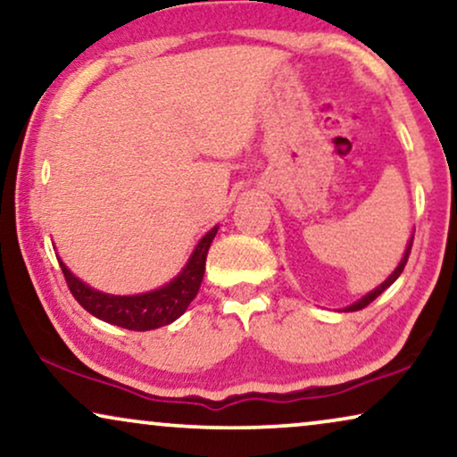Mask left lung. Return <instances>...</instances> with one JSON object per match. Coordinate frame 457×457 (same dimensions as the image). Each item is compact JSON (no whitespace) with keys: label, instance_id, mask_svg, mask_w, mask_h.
I'll list each match as a JSON object with an SVG mask.
<instances>
[{"label":"left lung","instance_id":"obj_1","mask_svg":"<svg viewBox=\"0 0 457 457\" xmlns=\"http://www.w3.org/2000/svg\"><path fill=\"white\" fill-rule=\"evenodd\" d=\"M411 241H414V237H411V239H410V243H408V249H405V253H403V258H402V262H399V266L395 268V270H393V274H391V277H389V278H386L383 285H380V287H377V289H374V291H370V293H368V295H364V297H361V299H360V302H355V303H352V305H349V308H345V312H358V310H361V308H366V305H368V303H372V302H374V299H377V297L380 295V293H383V291L386 289V287H391L393 283H395V280H397V277H399V274H402V272H403V268H405V264H408V258H410V252H411Z\"/></svg>","mask_w":457,"mask_h":457}]
</instances>
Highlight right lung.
<instances>
[{
	"mask_svg": "<svg viewBox=\"0 0 457 457\" xmlns=\"http://www.w3.org/2000/svg\"><path fill=\"white\" fill-rule=\"evenodd\" d=\"M218 233V227L210 230L202 241L197 243L195 252L191 253L189 262L177 278L170 280L162 289L141 293V295H108V293L91 289L83 280H79L60 260V268L64 272L66 285L72 297L83 305V308L99 320L116 324V327L129 330H152L166 327L183 316L189 308L193 297L197 295L202 287L205 272V258L208 249Z\"/></svg>",
	"mask_w": 457,
	"mask_h": 457,
	"instance_id": "1",
	"label": "right lung"
}]
</instances>
